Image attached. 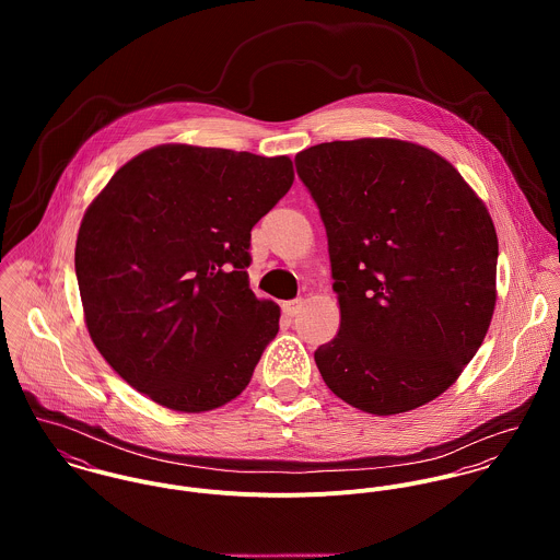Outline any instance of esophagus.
Listing matches in <instances>:
<instances>
[{"label":"esophagus","mask_w":560,"mask_h":560,"mask_svg":"<svg viewBox=\"0 0 560 560\" xmlns=\"http://www.w3.org/2000/svg\"><path fill=\"white\" fill-rule=\"evenodd\" d=\"M302 306H304V300H291V302H284V304H282V313H284L287 317H298L300 311H302Z\"/></svg>","instance_id":"34e87169"}]
</instances>
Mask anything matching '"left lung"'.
I'll use <instances>...</instances> for the list:
<instances>
[{
    "mask_svg": "<svg viewBox=\"0 0 560 560\" xmlns=\"http://www.w3.org/2000/svg\"><path fill=\"white\" fill-rule=\"evenodd\" d=\"M327 233L340 329L315 362L327 388L390 416L448 390L495 306L498 237L464 176L388 138L325 142L295 158Z\"/></svg>",
    "mask_w": 560,
    "mask_h": 560,
    "instance_id": "left-lung-1",
    "label": "left lung"
}]
</instances>
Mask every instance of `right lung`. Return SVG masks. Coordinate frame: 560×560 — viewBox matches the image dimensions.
<instances>
[{
    "label": "right lung",
    "instance_id": "add662e5",
    "mask_svg": "<svg viewBox=\"0 0 560 560\" xmlns=\"http://www.w3.org/2000/svg\"><path fill=\"white\" fill-rule=\"evenodd\" d=\"M293 178L284 155L163 144L92 200L75 245L81 304L129 386L187 413L245 390L280 319L249 289V237Z\"/></svg>",
    "mask_w": 560,
    "mask_h": 560
}]
</instances>
